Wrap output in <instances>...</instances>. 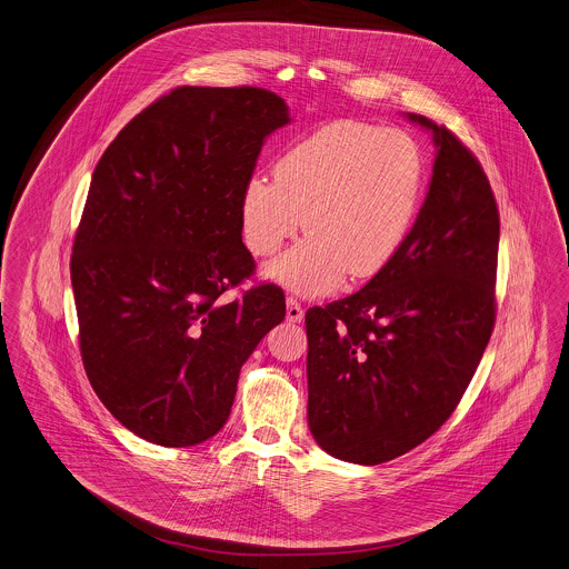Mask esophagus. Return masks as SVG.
Instances as JSON below:
<instances>
[{"label":"esophagus","mask_w":569,"mask_h":569,"mask_svg":"<svg viewBox=\"0 0 569 569\" xmlns=\"http://www.w3.org/2000/svg\"><path fill=\"white\" fill-rule=\"evenodd\" d=\"M286 318L290 320V322H301L303 320V307L301 303L297 301V299H288L286 301Z\"/></svg>","instance_id":"esophagus-1"}]
</instances>
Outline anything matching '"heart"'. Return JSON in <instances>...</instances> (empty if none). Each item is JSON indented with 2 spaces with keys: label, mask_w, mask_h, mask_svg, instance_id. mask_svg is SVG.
<instances>
[{
  "label": "heart",
  "mask_w": 569,
  "mask_h": 569,
  "mask_svg": "<svg viewBox=\"0 0 569 569\" xmlns=\"http://www.w3.org/2000/svg\"><path fill=\"white\" fill-rule=\"evenodd\" d=\"M420 194L422 158L409 136L338 121L290 147L274 179L244 183L242 238L256 258H270L303 224L309 238L268 263L266 277L297 295H329L347 274L368 279L392 263Z\"/></svg>",
  "instance_id": "1"
}]
</instances>
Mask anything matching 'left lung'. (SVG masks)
<instances>
[{"instance_id": "8db88e82", "label": "left lung", "mask_w": 569, "mask_h": 569, "mask_svg": "<svg viewBox=\"0 0 569 569\" xmlns=\"http://www.w3.org/2000/svg\"><path fill=\"white\" fill-rule=\"evenodd\" d=\"M438 156L402 249L359 292L309 307L307 422L329 455L377 466L431 438L496 322L500 217L475 153L422 114Z\"/></svg>"}]
</instances>
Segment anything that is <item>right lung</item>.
<instances>
[{
  "label": "right lung",
  "instance_id": "right-lung-1",
  "mask_svg": "<svg viewBox=\"0 0 569 569\" xmlns=\"http://www.w3.org/2000/svg\"><path fill=\"white\" fill-rule=\"evenodd\" d=\"M290 123L263 88L179 87L103 151L73 242L71 283L88 381L138 438L183 448L217 436L242 363L283 320L256 270L240 201L266 136Z\"/></svg>",
  "mask_w": 569,
  "mask_h": 569
}]
</instances>
